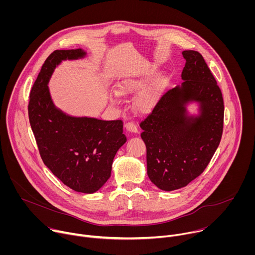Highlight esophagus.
I'll return each instance as SVG.
<instances>
[{"label": "esophagus", "instance_id": "1", "mask_svg": "<svg viewBox=\"0 0 255 255\" xmlns=\"http://www.w3.org/2000/svg\"><path fill=\"white\" fill-rule=\"evenodd\" d=\"M125 128H126V130H128L129 132H132V133H137L138 132L137 125L134 122H126L125 123Z\"/></svg>", "mask_w": 255, "mask_h": 255}]
</instances>
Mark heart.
I'll use <instances>...</instances> for the list:
<instances>
[{
	"label": "heart",
	"mask_w": 255,
	"mask_h": 255,
	"mask_svg": "<svg viewBox=\"0 0 255 255\" xmlns=\"http://www.w3.org/2000/svg\"><path fill=\"white\" fill-rule=\"evenodd\" d=\"M153 71V69H145L143 71L137 72V74L133 76L123 79L117 85V94L123 96L139 92L143 89L145 84H146V81L152 76ZM161 85L157 82L150 86L148 89L144 90L142 93H140L138 97L135 99V107L137 108V110L142 113L150 112L158 100ZM111 101L113 103H118V96L113 95L111 97Z\"/></svg>",
	"instance_id": "1"
}]
</instances>
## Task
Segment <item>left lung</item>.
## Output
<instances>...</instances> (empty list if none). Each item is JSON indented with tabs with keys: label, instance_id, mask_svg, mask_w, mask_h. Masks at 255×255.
Here are the masks:
<instances>
[{
	"label": "left lung",
	"instance_id": "left-lung-1",
	"mask_svg": "<svg viewBox=\"0 0 255 255\" xmlns=\"http://www.w3.org/2000/svg\"><path fill=\"white\" fill-rule=\"evenodd\" d=\"M185 82L163 94L140 122L146 145L147 174L162 191L186 187L205 170L222 138L224 102L221 90L201 53L183 51ZM201 105L198 118L186 115L185 104Z\"/></svg>",
	"mask_w": 255,
	"mask_h": 255
}]
</instances>
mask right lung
<instances>
[{"instance_id":"right-lung-1","label":"right lung","mask_w":255,"mask_h":255,"mask_svg":"<svg viewBox=\"0 0 255 255\" xmlns=\"http://www.w3.org/2000/svg\"><path fill=\"white\" fill-rule=\"evenodd\" d=\"M85 54L81 48L55 50L46 58L30 92L28 115L44 164L71 190L93 194L110 177L113 159L127 140L123 122L67 116L54 107L47 87L61 60Z\"/></svg>"}]
</instances>
